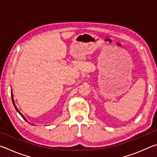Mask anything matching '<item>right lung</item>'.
<instances>
[{
  "label": "right lung",
  "mask_w": 157,
  "mask_h": 157,
  "mask_svg": "<svg viewBox=\"0 0 157 157\" xmlns=\"http://www.w3.org/2000/svg\"><path fill=\"white\" fill-rule=\"evenodd\" d=\"M11 95H12V102H13V105H14V107H15V109H16V110H17V111H18V112L20 113V115H21V116H22V117H23V119H24V120H25V121H27V120H26V119H25V118H24V117H23V116L22 115V114H21V112H20V111L18 110V109H17V107H16V106H15V104H14V98H13L12 91V93H11Z\"/></svg>",
  "instance_id": "add662e5"
}]
</instances>
